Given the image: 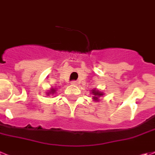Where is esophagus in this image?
I'll return each mask as SVG.
<instances>
[{"label": "esophagus", "mask_w": 155, "mask_h": 155, "mask_svg": "<svg viewBox=\"0 0 155 155\" xmlns=\"http://www.w3.org/2000/svg\"><path fill=\"white\" fill-rule=\"evenodd\" d=\"M71 84H72V85H77V84H78V82H77V81H72V82H71Z\"/></svg>", "instance_id": "1"}]
</instances>
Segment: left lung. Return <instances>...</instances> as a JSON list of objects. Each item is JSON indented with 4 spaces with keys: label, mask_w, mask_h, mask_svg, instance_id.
<instances>
[{
    "label": "left lung",
    "mask_w": 155,
    "mask_h": 155,
    "mask_svg": "<svg viewBox=\"0 0 155 155\" xmlns=\"http://www.w3.org/2000/svg\"><path fill=\"white\" fill-rule=\"evenodd\" d=\"M93 95H94L93 99L96 101L98 99V97H99V96H102V95H103V94H102V93L98 92V91H95V90H93Z\"/></svg>",
    "instance_id": "obj_1"
}]
</instances>
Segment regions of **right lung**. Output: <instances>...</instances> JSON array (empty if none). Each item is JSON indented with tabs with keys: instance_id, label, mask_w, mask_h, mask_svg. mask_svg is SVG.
<instances>
[{
	"instance_id": "right-lung-1",
	"label": "right lung",
	"mask_w": 155,
	"mask_h": 155,
	"mask_svg": "<svg viewBox=\"0 0 155 155\" xmlns=\"http://www.w3.org/2000/svg\"><path fill=\"white\" fill-rule=\"evenodd\" d=\"M51 93H55V90L53 89V88H52V89L51 90ZM50 93V92H49V93Z\"/></svg>"
}]
</instances>
